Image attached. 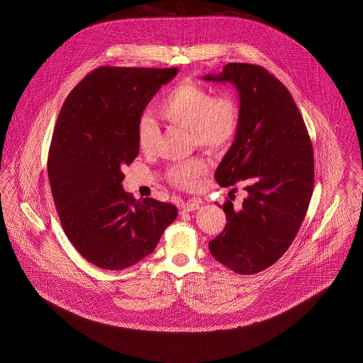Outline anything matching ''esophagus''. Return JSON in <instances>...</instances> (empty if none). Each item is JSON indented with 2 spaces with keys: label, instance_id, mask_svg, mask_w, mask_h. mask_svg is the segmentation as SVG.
Masks as SVG:
<instances>
[{
  "label": "esophagus",
  "instance_id": "1",
  "mask_svg": "<svg viewBox=\"0 0 363 363\" xmlns=\"http://www.w3.org/2000/svg\"><path fill=\"white\" fill-rule=\"evenodd\" d=\"M200 204L197 201H186V203H182L181 204V213H186V212H191V211H196L199 209Z\"/></svg>",
  "mask_w": 363,
  "mask_h": 363
}]
</instances>
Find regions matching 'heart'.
Wrapping results in <instances>:
<instances>
[{
  "label": "heart",
  "mask_w": 363,
  "mask_h": 363,
  "mask_svg": "<svg viewBox=\"0 0 363 363\" xmlns=\"http://www.w3.org/2000/svg\"><path fill=\"white\" fill-rule=\"evenodd\" d=\"M163 121L189 130L196 145L203 148L225 147L235 136L240 123L238 104L231 96H212L204 86L182 82L172 86L156 106ZM157 126L148 116H141L136 125L138 148L144 152L155 147ZM203 159L178 163L169 172V178L178 186L193 188L207 173Z\"/></svg>",
  "instance_id": "heart-1"
}]
</instances>
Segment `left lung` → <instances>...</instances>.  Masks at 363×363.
I'll list each match as a JSON object with an SVG mask.
<instances>
[{"instance_id":"left-lung-1","label":"left lung","mask_w":363,"mask_h":363,"mask_svg":"<svg viewBox=\"0 0 363 363\" xmlns=\"http://www.w3.org/2000/svg\"><path fill=\"white\" fill-rule=\"evenodd\" d=\"M201 79L237 89L240 123L215 178L246 190L241 208L223 206L227 225L209 252L237 274H257L286 253L305 219L314 184L311 138L289 89L259 65L231 62Z\"/></svg>"}]
</instances>
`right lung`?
<instances>
[{
    "label": "right lung",
    "mask_w": 363,
    "mask_h": 363,
    "mask_svg": "<svg viewBox=\"0 0 363 363\" xmlns=\"http://www.w3.org/2000/svg\"><path fill=\"white\" fill-rule=\"evenodd\" d=\"M178 69L98 68L72 89L58 114L48 160L54 204L76 250L121 271L150 256L178 211L126 193L122 166L138 154L136 125Z\"/></svg>",
    "instance_id": "right-lung-1"
}]
</instances>
